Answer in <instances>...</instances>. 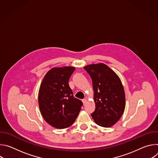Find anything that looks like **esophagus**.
Returning <instances> with one entry per match:
<instances>
[{
	"label": "esophagus",
	"instance_id": "34e87169",
	"mask_svg": "<svg viewBox=\"0 0 158 158\" xmlns=\"http://www.w3.org/2000/svg\"><path fill=\"white\" fill-rule=\"evenodd\" d=\"M82 102H83L84 104H85L86 102H87V99H86V98L83 99H82Z\"/></svg>",
	"mask_w": 158,
	"mask_h": 158
}]
</instances>
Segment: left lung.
I'll list each match as a JSON object with an SVG mask.
<instances>
[{
    "instance_id": "obj_1",
    "label": "left lung",
    "mask_w": 158,
    "mask_h": 158,
    "mask_svg": "<svg viewBox=\"0 0 158 158\" xmlns=\"http://www.w3.org/2000/svg\"><path fill=\"white\" fill-rule=\"evenodd\" d=\"M91 76L96 109L91 114L95 123L109 127L118 122L125 109L126 98L122 82L118 75L104 64L85 66Z\"/></svg>"
}]
</instances>
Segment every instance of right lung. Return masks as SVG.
Returning <instances> with one entry per match:
<instances>
[{
	"label": "right lung",
	"mask_w": 158,
	"mask_h": 158,
	"mask_svg": "<svg viewBox=\"0 0 158 158\" xmlns=\"http://www.w3.org/2000/svg\"><path fill=\"white\" fill-rule=\"evenodd\" d=\"M73 67H54L47 73L40 84L39 106L44 120L54 127L71 126L79 115L82 102L75 98L69 80Z\"/></svg>",
	"instance_id": "right-lung-1"
}]
</instances>
